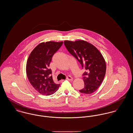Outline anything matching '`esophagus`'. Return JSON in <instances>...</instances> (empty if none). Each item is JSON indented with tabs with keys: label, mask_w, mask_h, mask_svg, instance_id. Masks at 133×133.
I'll use <instances>...</instances> for the list:
<instances>
[{
	"label": "esophagus",
	"mask_w": 133,
	"mask_h": 133,
	"mask_svg": "<svg viewBox=\"0 0 133 133\" xmlns=\"http://www.w3.org/2000/svg\"><path fill=\"white\" fill-rule=\"evenodd\" d=\"M66 79H67V80H68V81H72L73 80V78L71 76H68L67 77Z\"/></svg>",
	"instance_id": "34e87169"
}]
</instances>
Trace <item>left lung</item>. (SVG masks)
I'll return each mask as SVG.
<instances>
[{"mask_svg": "<svg viewBox=\"0 0 133 133\" xmlns=\"http://www.w3.org/2000/svg\"><path fill=\"white\" fill-rule=\"evenodd\" d=\"M64 43L68 51L80 63L82 68L87 70L82 75L84 87L79 92L91 94L96 91L103 82L106 70V62L101 53L84 41H65Z\"/></svg>", "mask_w": 133, "mask_h": 133, "instance_id": "obj_1", "label": "left lung"}]
</instances>
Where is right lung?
Here are the masks:
<instances>
[{
	"label": "right lung",
	"mask_w": 133,
	"mask_h": 133,
	"mask_svg": "<svg viewBox=\"0 0 133 133\" xmlns=\"http://www.w3.org/2000/svg\"><path fill=\"white\" fill-rule=\"evenodd\" d=\"M63 42L48 41L37 45L31 52L26 64V73L32 87L43 95L56 92L60 84L55 83L51 70L49 69L52 57L61 48Z\"/></svg>",
	"instance_id": "1"
}]
</instances>
